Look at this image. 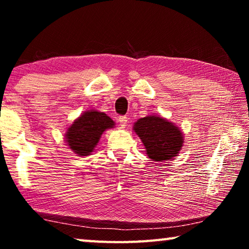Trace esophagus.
Masks as SVG:
<instances>
[{
	"mask_svg": "<svg viewBox=\"0 0 249 249\" xmlns=\"http://www.w3.org/2000/svg\"><path fill=\"white\" fill-rule=\"evenodd\" d=\"M120 125L122 127H125L126 125H127V122H128V117L127 116H120Z\"/></svg>",
	"mask_w": 249,
	"mask_h": 249,
	"instance_id": "esophagus-1",
	"label": "esophagus"
}]
</instances>
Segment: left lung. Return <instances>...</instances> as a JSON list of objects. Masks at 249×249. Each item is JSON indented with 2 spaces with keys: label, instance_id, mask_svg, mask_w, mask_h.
<instances>
[{
  "label": "left lung",
  "instance_id": "obj_1",
  "mask_svg": "<svg viewBox=\"0 0 249 249\" xmlns=\"http://www.w3.org/2000/svg\"><path fill=\"white\" fill-rule=\"evenodd\" d=\"M133 129L144 144L147 156L155 161L170 160L182 148L181 129L163 117L145 116L134 124Z\"/></svg>",
  "mask_w": 249,
  "mask_h": 249
}]
</instances>
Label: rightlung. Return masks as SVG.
<instances>
[{
    "instance_id": "obj_1",
    "label": "right lung",
    "mask_w": 249,
    "mask_h": 249,
    "mask_svg": "<svg viewBox=\"0 0 249 249\" xmlns=\"http://www.w3.org/2000/svg\"><path fill=\"white\" fill-rule=\"evenodd\" d=\"M114 125V121L103 112L86 111L67 129V145L78 156L90 155L98 145L101 135Z\"/></svg>"
}]
</instances>
